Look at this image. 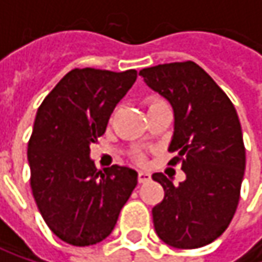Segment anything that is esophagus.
Returning a JSON list of instances; mask_svg holds the SVG:
<instances>
[{"mask_svg": "<svg viewBox=\"0 0 262 262\" xmlns=\"http://www.w3.org/2000/svg\"><path fill=\"white\" fill-rule=\"evenodd\" d=\"M150 179H151L150 173H147V171H139V173H138V181H139V183L148 182Z\"/></svg>", "mask_w": 262, "mask_h": 262, "instance_id": "esophagus-1", "label": "esophagus"}]
</instances>
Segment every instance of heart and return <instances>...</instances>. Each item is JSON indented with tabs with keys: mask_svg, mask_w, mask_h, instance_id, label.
<instances>
[{
	"mask_svg": "<svg viewBox=\"0 0 262 262\" xmlns=\"http://www.w3.org/2000/svg\"><path fill=\"white\" fill-rule=\"evenodd\" d=\"M156 103H161V101H153V103H151L150 106H153V104H156Z\"/></svg>",
	"mask_w": 262,
	"mask_h": 262,
	"instance_id": "b5f03b06",
	"label": "heart"
}]
</instances>
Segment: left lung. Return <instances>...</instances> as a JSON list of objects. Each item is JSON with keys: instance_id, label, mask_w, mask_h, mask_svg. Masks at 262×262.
<instances>
[{"instance_id": "8db88e82", "label": "left lung", "mask_w": 262, "mask_h": 262, "mask_svg": "<svg viewBox=\"0 0 262 262\" xmlns=\"http://www.w3.org/2000/svg\"><path fill=\"white\" fill-rule=\"evenodd\" d=\"M145 84L173 107L170 164L182 161L185 181L174 186L162 173L153 181L165 195L153 209L158 236L176 249H197L222 235L239 200L246 150L235 107L211 76L194 62L139 71Z\"/></svg>"}]
</instances>
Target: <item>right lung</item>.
I'll return each instance as SVG.
<instances>
[{
  "instance_id": "right-lung-1",
  "label": "right lung",
  "mask_w": 262,
  "mask_h": 262,
  "mask_svg": "<svg viewBox=\"0 0 262 262\" xmlns=\"http://www.w3.org/2000/svg\"><path fill=\"white\" fill-rule=\"evenodd\" d=\"M135 80V70H73L37 109L27 151L31 191L51 232L71 246L111 235L138 183L133 168L98 171L91 159V144Z\"/></svg>"
}]
</instances>
